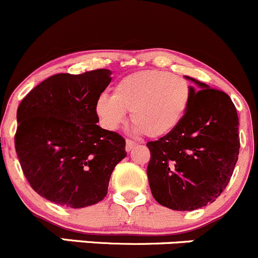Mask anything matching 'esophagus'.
<instances>
[{"instance_id": "obj_1", "label": "esophagus", "mask_w": 258, "mask_h": 258, "mask_svg": "<svg viewBox=\"0 0 258 258\" xmlns=\"http://www.w3.org/2000/svg\"><path fill=\"white\" fill-rule=\"evenodd\" d=\"M137 144L135 141H132V140H126V151L127 152H130V151L132 150L134 147H136Z\"/></svg>"}]
</instances>
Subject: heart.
Here are the masks:
<instances>
[{
    "instance_id": "obj_1",
    "label": "heart",
    "mask_w": 258,
    "mask_h": 258,
    "mask_svg": "<svg viewBox=\"0 0 258 258\" xmlns=\"http://www.w3.org/2000/svg\"><path fill=\"white\" fill-rule=\"evenodd\" d=\"M192 101L189 81L161 70H144L122 77L112 96L102 95L95 112L105 128L114 131L131 112V122L145 136H166L181 123Z\"/></svg>"
}]
</instances>
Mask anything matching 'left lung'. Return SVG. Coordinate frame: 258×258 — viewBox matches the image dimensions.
<instances>
[{"label":"left lung","instance_id":"1","mask_svg":"<svg viewBox=\"0 0 258 258\" xmlns=\"http://www.w3.org/2000/svg\"><path fill=\"white\" fill-rule=\"evenodd\" d=\"M192 101L181 123L147 142L150 188L156 201L175 211L212 204L230 182L240 153L238 116L230 96L191 77Z\"/></svg>","mask_w":258,"mask_h":258}]
</instances>
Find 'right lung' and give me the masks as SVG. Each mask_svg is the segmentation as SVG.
Masks as SVG:
<instances>
[{
    "label": "right lung",
    "mask_w": 258,
    "mask_h": 258,
    "mask_svg": "<svg viewBox=\"0 0 258 258\" xmlns=\"http://www.w3.org/2000/svg\"><path fill=\"white\" fill-rule=\"evenodd\" d=\"M110 70L57 74L36 86L17 108L15 148L23 175L40 196L82 209L102 201L126 141L101 128L95 103Z\"/></svg>",
    "instance_id": "obj_1"
}]
</instances>
